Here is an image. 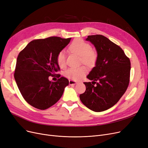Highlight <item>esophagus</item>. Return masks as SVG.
Returning <instances> with one entry per match:
<instances>
[{"mask_svg":"<svg viewBox=\"0 0 148 148\" xmlns=\"http://www.w3.org/2000/svg\"><path fill=\"white\" fill-rule=\"evenodd\" d=\"M69 83L70 85H75L77 83V82L76 81H74L73 80H69Z\"/></svg>","mask_w":148,"mask_h":148,"instance_id":"34e87169","label":"esophagus"}]
</instances>
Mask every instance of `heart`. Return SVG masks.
Returning a JSON list of instances; mask_svg holds the SVG:
<instances>
[{
    "mask_svg": "<svg viewBox=\"0 0 148 148\" xmlns=\"http://www.w3.org/2000/svg\"><path fill=\"white\" fill-rule=\"evenodd\" d=\"M69 50L81 56V61L88 66H94L97 60V54L92 49L91 46L81 38L75 39L69 47ZM57 61L60 67L65 66L66 54L64 51H61L57 57ZM88 70L85 66L71 67L65 71L64 75L66 77L74 80L82 79L87 73Z\"/></svg>",
    "mask_w": 148,
    "mask_h": 148,
    "instance_id": "b5f03b06",
    "label": "heart"
}]
</instances>
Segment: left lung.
I'll list each match as a JSON object with an SVG mask.
<instances>
[{"label": "left lung", "instance_id": "obj_1", "mask_svg": "<svg viewBox=\"0 0 148 148\" xmlns=\"http://www.w3.org/2000/svg\"><path fill=\"white\" fill-rule=\"evenodd\" d=\"M95 48L97 60L84 82L86 91L80 95L83 104L95 112L106 111L119 101L130 83L131 62L124 51L102 35L88 36Z\"/></svg>", "mask_w": 148, "mask_h": 148}]
</instances>
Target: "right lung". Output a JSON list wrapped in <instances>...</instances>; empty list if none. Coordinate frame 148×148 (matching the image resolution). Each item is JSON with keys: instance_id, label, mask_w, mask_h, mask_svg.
Returning <instances> with one entry per match:
<instances>
[{"instance_id": "right-lung-1", "label": "right lung", "mask_w": 148, "mask_h": 148, "mask_svg": "<svg viewBox=\"0 0 148 148\" xmlns=\"http://www.w3.org/2000/svg\"><path fill=\"white\" fill-rule=\"evenodd\" d=\"M71 39L50 37L34 40L18 54L14 79L23 97L32 106L41 110L52 106L69 85L65 77L52 82L49 76L56 75L60 69L57 55Z\"/></svg>"}]
</instances>
